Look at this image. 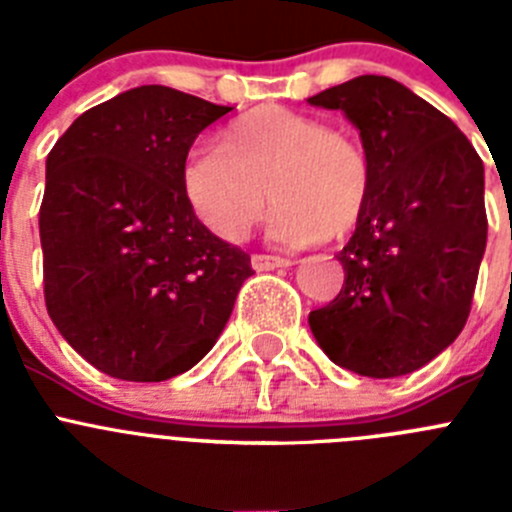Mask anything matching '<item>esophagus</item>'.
Masks as SVG:
<instances>
[{
  "label": "esophagus",
  "instance_id": "esophagus-1",
  "mask_svg": "<svg viewBox=\"0 0 512 512\" xmlns=\"http://www.w3.org/2000/svg\"><path fill=\"white\" fill-rule=\"evenodd\" d=\"M251 264L256 271H271V269H282V266H292L295 261L287 259V256H266V253H253Z\"/></svg>",
  "mask_w": 512,
  "mask_h": 512
}]
</instances>
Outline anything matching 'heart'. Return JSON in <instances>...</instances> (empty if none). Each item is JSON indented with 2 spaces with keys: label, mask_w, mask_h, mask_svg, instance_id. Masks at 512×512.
Wrapping results in <instances>:
<instances>
[{
  "label": "heart",
  "mask_w": 512,
  "mask_h": 512,
  "mask_svg": "<svg viewBox=\"0 0 512 512\" xmlns=\"http://www.w3.org/2000/svg\"><path fill=\"white\" fill-rule=\"evenodd\" d=\"M182 187L200 223L223 241L246 238L271 194L269 238L305 246L356 228L372 192V161L354 135L261 107L235 120L223 143L205 140L187 153Z\"/></svg>",
  "instance_id": "b5f03b06"
}]
</instances>
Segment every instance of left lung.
I'll list each match as a JSON object with an SVG mask.
<instances>
[{"mask_svg":"<svg viewBox=\"0 0 512 512\" xmlns=\"http://www.w3.org/2000/svg\"><path fill=\"white\" fill-rule=\"evenodd\" d=\"M341 110L372 161V192L338 253L343 287L310 312L333 364L410 374L461 333L487 246L485 166L467 135L390 76H356L307 99Z\"/></svg>","mask_w":512,"mask_h":512,"instance_id":"8db88e82","label":"left lung"}]
</instances>
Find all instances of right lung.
Listing matches in <instances>:
<instances>
[{
    "mask_svg": "<svg viewBox=\"0 0 512 512\" xmlns=\"http://www.w3.org/2000/svg\"><path fill=\"white\" fill-rule=\"evenodd\" d=\"M233 107L148 84L74 120L45 161V307L76 354L125 382L189 372L215 346L251 256L197 220L194 138Z\"/></svg>",
    "mask_w": 512,
    "mask_h": 512,
    "instance_id": "obj_1",
    "label": "right lung"
}]
</instances>
